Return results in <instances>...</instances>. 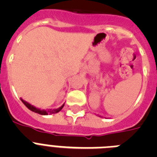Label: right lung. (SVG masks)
<instances>
[{"label":"right lung","instance_id":"add662e5","mask_svg":"<svg viewBox=\"0 0 157 157\" xmlns=\"http://www.w3.org/2000/svg\"><path fill=\"white\" fill-rule=\"evenodd\" d=\"M22 102H23V104L25 105V106L27 107V109H30V111H32V112H35V113H37V114L39 115H42V116H48V115H52V114H55V113H57V112H59V111L61 110L62 109H63V105H62L61 107H59V108H58V109H50V110H41V109H37L36 107L33 106V105H31L30 104L27 103V101H24V100L21 99Z\"/></svg>","mask_w":157,"mask_h":157}]
</instances>
